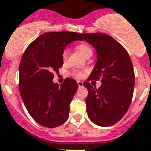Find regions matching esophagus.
<instances>
[{
  "mask_svg": "<svg viewBox=\"0 0 151 151\" xmlns=\"http://www.w3.org/2000/svg\"><path fill=\"white\" fill-rule=\"evenodd\" d=\"M77 84H78V86H79V87H81V86H83V82L78 81H77Z\"/></svg>",
  "mask_w": 151,
  "mask_h": 151,
  "instance_id": "esophagus-1",
  "label": "esophagus"
}]
</instances>
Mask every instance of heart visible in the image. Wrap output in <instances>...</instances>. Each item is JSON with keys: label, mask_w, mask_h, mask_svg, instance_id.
I'll list each match as a JSON object with an SVG mask.
<instances>
[{"label": "heart", "mask_w": 151, "mask_h": 151, "mask_svg": "<svg viewBox=\"0 0 151 151\" xmlns=\"http://www.w3.org/2000/svg\"><path fill=\"white\" fill-rule=\"evenodd\" d=\"M78 49H79L80 52H81V54L83 55V56H86V55H88V54L92 53V49L90 46H89L88 45L86 44H81L78 45ZM68 49H65L64 52L62 53V58L63 60L65 61L67 59V58H68ZM73 75L74 77H82L83 76V71H74L73 73Z\"/></svg>", "instance_id": "heart-1"}]
</instances>
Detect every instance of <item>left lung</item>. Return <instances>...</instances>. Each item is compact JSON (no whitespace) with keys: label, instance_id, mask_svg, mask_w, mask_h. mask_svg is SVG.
<instances>
[{"label":"left lung","instance_id":"obj_1","mask_svg":"<svg viewBox=\"0 0 151 151\" xmlns=\"http://www.w3.org/2000/svg\"><path fill=\"white\" fill-rule=\"evenodd\" d=\"M81 36L96 52L95 66L83 83L88 90L87 115L99 126H111L121 120L132 103L135 82L132 60L122 45L109 35L99 32ZM99 79L102 84L98 89L88 82Z\"/></svg>","mask_w":151,"mask_h":151}]
</instances>
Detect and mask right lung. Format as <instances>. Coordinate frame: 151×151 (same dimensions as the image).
Returning <instances> with one entry per match:
<instances>
[{
    "mask_svg": "<svg viewBox=\"0 0 151 151\" xmlns=\"http://www.w3.org/2000/svg\"><path fill=\"white\" fill-rule=\"evenodd\" d=\"M82 41L74 32H45L27 47L19 68V90L25 106L32 119L46 128H55L68 120L70 103L78 85L66 78L54 83V72L64 64L62 53L72 42Z\"/></svg>",
    "mask_w": 151,
    "mask_h": 151,
    "instance_id": "obj_1",
    "label": "right lung"
}]
</instances>
